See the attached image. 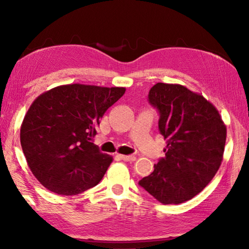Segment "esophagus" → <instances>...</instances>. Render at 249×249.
<instances>
[{
    "label": "esophagus",
    "instance_id": "obj_1",
    "mask_svg": "<svg viewBox=\"0 0 249 249\" xmlns=\"http://www.w3.org/2000/svg\"><path fill=\"white\" fill-rule=\"evenodd\" d=\"M121 158L124 160V161H134L136 157L134 155H121Z\"/></svg>",
    "mask_w": 249,
    "mask_h": 249
}]
</instances>
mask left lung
Segmentation results:
<instances>
[{"label":"left lung","instance_id":"1","mask_svg":"<svg viewBox=\"0 0 249 249\" xmlns=\"http://www.w3.org/2000/svg\"><path fill=\"white\" fill-rule=\"evenodd\" d=\"M148 102L158 111V128L167 148L154 171L138 184L160 203H182L203 190L217 172L226 126L209 101L180 84L156 83Z\"/></svg>","mask_w":249,"mask_h":249}]
</instances>
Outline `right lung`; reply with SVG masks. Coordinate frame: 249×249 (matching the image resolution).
Listing matches in <instances>:
<instances>
[{"label":"right lung","instance_id":"1","mask_svg":"<svg viewBox=\"0 0 249 249\" xmlns=\"http://www.w3.org/2000/svg\"><path fill=\"white\" fill-rule=\"evenodd\" d=\"M125 88L60 86L34 101L20 127L28 167L48 190L75 196L102 180L113 158L93 144L107 109Z\"/></svg>","mask_w":249,"mask_h":249}]
</instances>
